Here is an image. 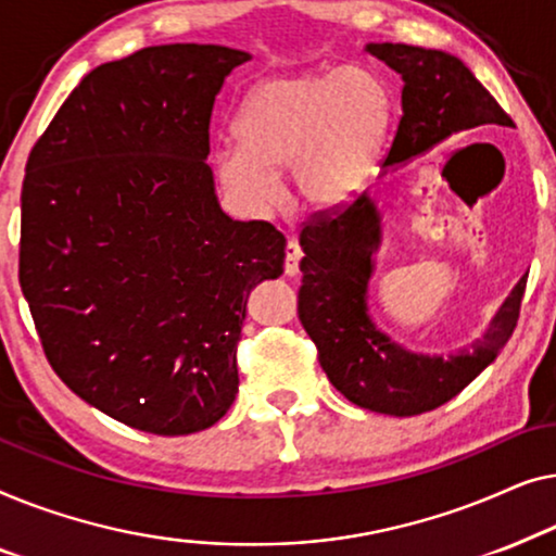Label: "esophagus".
Returning a JSON list of instances; mask_svg holds the SVG:
<instances>
[{
	"label": "esophagus",
	"instance_id": "esophagus-1",
	"mask_svg": "<svg viewBox=\"0 0 556 556\" xmlns=\"http://www.w3.org/2000/svg\"><path fill=\"white\" fill-rule=\"evenodd\" d=\"M300 260H302V249L296 244V239L287 241V254H285V271L289 277H294L300 271Z\"/></svg>",
	"mask_w": 556,
	"mask_h": 556
}]
</instances>
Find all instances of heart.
Returning a JSON list of instances; mask_svg holds the SVG:
<instances>
[{
	"instance_id": "obj_1",
	"label": "heart",
	"mask_w": 556,
	"mask_h": 556,
	"mask_svg": "<svg viewBox=\"0 0 556 556\" xmlns=\"http://www.w3.org/2000/svg\"><path fill=\"white\" fill-rule=\"evenodd\" d=\"M390 123V92L365 70L264 83L241 105L239 148L216 155V176L244 206L269 208L281 193L277 174L294 168L304 206L342 208L372 178Z\"/></svg>"
}]
</instances>
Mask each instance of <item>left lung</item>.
<instances>
[{
  "label": "left lung",
  "mask_w": 556,
  "mask_h": 556,
  "mask_svg": "<svg viewBox=\"0 0 556 556\" xmlns=\"http://www.w3.org/2000/svg\"><path fill=\"white\" fill-rule=\"evenodd\" d=\"M403 77V118L382 166L405 163L443 138L479 125H511L494 96L458 58L403 42L365 47ZM380 244V216L363 193L348 206L315 211L302 224L300 323L327 378L350 403L386 416H418L448 403L502 353L521 312L519 279L494 323L471 350L451 357L413 355L390 342L367 315V281Z\"/></svg>",
  "instance_id": "1"
}]
</instances>
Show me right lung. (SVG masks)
Listing matches in <instances>:
<instances>
[{"mask_svg":"<svg viewBox=\"0 0 556 556\" xmlns=\"http://www.w3.org/2000/svg\"><path fill=\"white\" fill-rule=\"evenodd\" d=\"M247 60L176 42L105 62L27 159L20 287L47 363L146 433L224 418L247 296L285 271V233L226 216L206 163L216 96Z\"/></svg>","mask_w":556,"mask_h":556,"instance_id":"add662e5","label":"right lung"}]
</instances>
